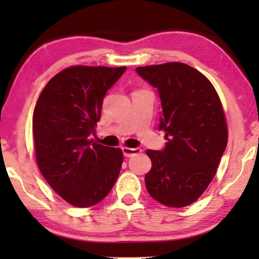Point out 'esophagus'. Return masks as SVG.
I'll return each mask as SVG.
<instances>
[{
	"label": "esophagus",
	"instance_id": "obj_1",
	"mask_svg": "<svg viewBox=\"0 0 259 259\" xmlns=\"http://www.w3.org/2000/svg\"><path fill=\"white\" fill-rule=\"evenodd\" d=\"M141 150L140 148H130V147H122V153L126 158L132 157V155H136L138 153H140Z\"/></svg>",
	"mask_w": 259,
	"mask_h": 259
}]
</instances>
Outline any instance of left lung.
<instances>
[{
  "mask_svg": "<svg viewBox=\"0 0 259 259\" xmlns=\"http://www.w3.org/2000/svg\"><path fill=\"white\" fill-rule=\"evenodd\" d=\"M136 70L157 88L161 105L159 130L167 140L161 151H146L152 161L145 176L146 189L165 206H187L207 189L228 144L222 102L210 81L185 63Z\"/></svg>",
  "mask_w": 259,
  "mask_h": 259,
  "instance_id": "obj_1",
  "label": "left lung"
}]
</instances>
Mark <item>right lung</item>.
<instances>
[{
  "label": "right lung",
  "mask_w": 259,
  "mask_h": 259,
  "mask_svg": "<svg viewBox=\"0 0 259 259\" xmlns=\"http://www.w3.org/2000/svg\"><path fill=\"white\" fill-rule=\"evenodd\" d=\"M126 67L73 66L49 80L33 114L37 166L53 190L77 207L98 204L121 169L120 148L92 139L107 91Z\"/></svg>",
  "instance_id": "1"
}]
</instances>
